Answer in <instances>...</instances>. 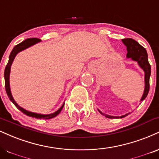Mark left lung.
Here are the masks:
<instances>
[{
	"instance_id": "8db88e82",
	"label": "left lung",
	"mask_w": 159,
	"mask_h": 159,
	"mask_svg": "<svg viewBox=\"0 0 159 159\" xmlns=\"http://www.w3.org/2000/svg\"><path fill=\"white\" fill-rule=\"evenodd\" d=\"M121 41L127 47V58L131 59L133 61H136L140 68L142 69L143 71L144 72V90L140 100V101H142L146 98L147 95H148L149 89H150L151 67L148 61V55H147L146 49L135 40L132 39V38H125V39H122ZM98 110L101 114H102L103 116L108 118H121L130 113V112H128V113L121 116H113L107 114H104L98 109Z\"/></svg>"
}]
</instances>
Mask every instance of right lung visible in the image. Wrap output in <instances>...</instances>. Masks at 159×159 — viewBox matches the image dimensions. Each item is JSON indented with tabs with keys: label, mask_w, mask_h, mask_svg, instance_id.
Instances as JSON below:
<instances>
[{
	"label": "right lung",
	"mask_w": 159,
	"mask_h": 159,
	"mask_svg": "<svg viewBox=\"0 0 159 159\" xmlns=\"http://www.w3.org/2000/svg\"><path fill=\"white\" fill-rule=\"evenodd\" d=\"M41 40L38 39V38H28V39H26L25 41H24L21 43H20L19 44L16 45L15 47L13 48V49L11 52L10 55H9V61L8 64H7V66L5 68V71H4V79H5V89L6 91H7V95H8L9 98L10 99V101H12L13 104H15V106L19 110H20L23 113H24L26 116H30V117H32V118H43V119H50V118H52L55 117L56 116L60 113L61 110H62L63 107L64 106V103L63 104L62 106L60 108L58 109L56 112H53V113L51 114H39V113H36V112H30V111H28L26 110H25L21 107H20L19 105L17 104L16 101L14 100L13 98L12 93H11V89H10V84H9V75H10V70H11V66H12L13 61L16 56L18 53L20 52L24 49L29 48V47H32V46L36 44V43H39L41 42Z\"/></svg>",
	"instance_id": "add662e5"
}]
</instances>
